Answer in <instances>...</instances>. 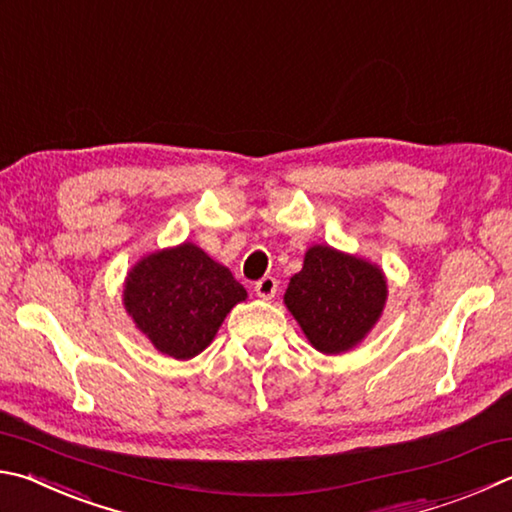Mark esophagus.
I'll use <instances>...</instances> for the list:
<instances>
[{
  "mask_svg": "<svg viewBox=\"0 0 512 512\" xmlns=\"http://www.w3.org/2000/svg\"><path fill=\"white\" fill-rule=\"evenodd\" d=\"M255 293L262 297V300H271V297H275V293H277V280H275V277H271V275L262 277V280L255 284Z\"/></svg>",
  "mask_w": 512,
  "mask_h": 512,
  "instance_id": "34e87169",
  "label": "esophagus"
}]
</instances>
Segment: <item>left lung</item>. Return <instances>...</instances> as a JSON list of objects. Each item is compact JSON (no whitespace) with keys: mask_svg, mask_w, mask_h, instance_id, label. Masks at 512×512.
<instances>
[{"mask_svg":"<svg viewBox=\"0 0 512 512\" xmlns=\"http://www.w3.org/2000/svg\"><path fill=\"white\" fill-rule=\"evenodd\" d=\"M387 302V280L376 264L331 246H311L288 282L286 309L311 345L333 356L353 349L374 329Z\"/></svg>","mask_w":512,"mask_h":512,"instance_id":"8db88e82","label":"left lung"}]
</instances>
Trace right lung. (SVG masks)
<instances>
[{"mask_svg": "<svg viewBox=\"0 0 512 512\" xmlns=\"http://www.w3.org/2000/svg\"><path fill=\"white\" fill-rule=\"evenodd\" d=\"M226 266L199 246L156 250L127 273L123 302L136 329L161 353L190 360L206 349L230 309L246 300Z\"/></svg>", "mask_w": 512, "mask_h": 512, "instance_id": "right-lung-1", "label": "right lung"}]
</instances>
